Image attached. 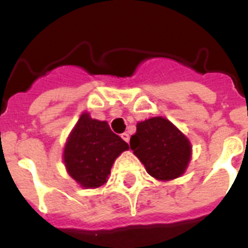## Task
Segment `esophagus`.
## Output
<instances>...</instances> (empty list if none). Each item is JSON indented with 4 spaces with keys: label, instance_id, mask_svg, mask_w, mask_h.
I'll list each match as a JSON object with an SVG mask.
<instances>
[{
    "label": "esophagus",
    "instance_id": "1",
    "mask_svg": "<svg viewBox=\"0 0 248 248\" xmlns=\"http://www.w3.org/2000/svg\"><path fill=\"white\" fill-rule=\"evenodd\" d=\"M122 138H123V139H124V140H125L126 143H129V139H130V137H129L128 133H123Z\"/></svg>",
    "mask_w": 248,
    "mask_h": 248
}]
</instances>
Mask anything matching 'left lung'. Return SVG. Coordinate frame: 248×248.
<instances>
[{
	"label": "left lung",
	"mask_w": 248,
	"mask_h": 248,
	"mask_svg": "<svg viewBox=\"0 0 248 248\" xmlns=\"http://www.w3.org/2000/svg\"><path fill=\"white\" fill-rule=\"evenodd\" d=\"M130 149L146 171L163 181L183 175L191 156L189 140L161 117L138 123L137 133L130 138Z\"/></svg>",
	"instance_id": "obj_1"
}]
</instances>
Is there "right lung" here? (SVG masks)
Here are the masks:
<instances>
[{"label": "right lung", "instance_id": "obj_1", "mask_svg": "<svg viewBox=\"0 0 248 248\" xmlns=\"http://www.w3.org/2000/svg\"><path fill=\"white\" fill-rule=\"evenodd\" d=\"M129 145L114 134L108 123L82 114L64 148L67 171L83 187H98L107 183L114 160Z\"/></svg>", "mask_w": 248, "mask_h": 248}]
</instances>
